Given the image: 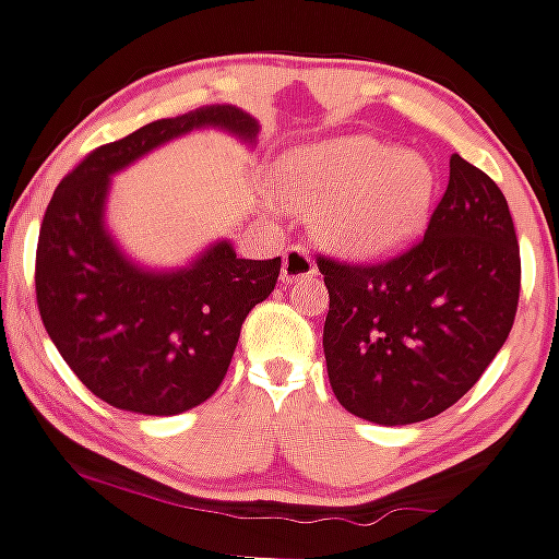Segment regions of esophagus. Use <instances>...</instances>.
<instances>
[{
  "mask_svg": "<svg viewBox=\"0 0 559 559\" xmlns=\"http://www.w3.org/2000/svg\"><path fill=\"white\" fill-rule=\"evenodd\" d=\"M316 262L311 253L302 246H289L284 253V270H281V281L284 284H297V281L313 278Z\"/></svg>",
  "mask_w": 559,
  "mask_h": 559,
  "instance_id": "1",
  "label": "esophagus"
}]
</instances>
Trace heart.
I'll list each match as a JSON object with an SVG mask.
<instances>
[{"label":"heart","instance_id":"heart-1","mask_svg":"<svg viewBox=\"0 0 559 559\" xmlns=\"http://www.w3.org/2000/svg\"><path fill=\"white\" fill-rule=\"evenodd\" d=\"M436 173L419 154L354 134L297 148L281 162V202L316 211V235L346 259H381L425 224Z\"/></svg>","mask_w":559,"mask_h":559}]
</instances>
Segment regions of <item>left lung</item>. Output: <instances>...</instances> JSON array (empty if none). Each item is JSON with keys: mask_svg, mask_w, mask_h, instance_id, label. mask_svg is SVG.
Listing matches in <instances>:
<instances>
[{"mask_svg": "<svg viewBox=\"0 0 559 559\" xmlns=\"http://www.w3.org/2000/svg\"><path fill=\"white\" fill-rule=\"evenodd\" d=\"M319 270L332 392L348 414L386 427L452 408L503 348L520 306L509 202L460 154L419 243L376 264L319 257Z\"/></svg>", "mask_w": 559, "mask_h": 559, "instance_id": "left-lung-1", "label": "left lung"}]
</instances>
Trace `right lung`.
Returning <instances> with one entry per match:
<instances>
[{"label": "right lung", "instance_id": "1", "mask_svg": "<svg viewBox=\"0 0 559 559\" xmlns=\"http://www.w3.org/2000/svg\"><path fill=\"white\" fill-rule=\"evenodd\" d=\"M202 127L257 143L235 105H205L99 145L53 191L37 240V308L72 373L107 405L175 416L205 403L227 376L240 326L267 300L281 257L240 259L218 240L189 267L145 270L105 227L110 175Z\"/></svg>", "mask_w": 559, "mask_h": 559}]
</instances>
